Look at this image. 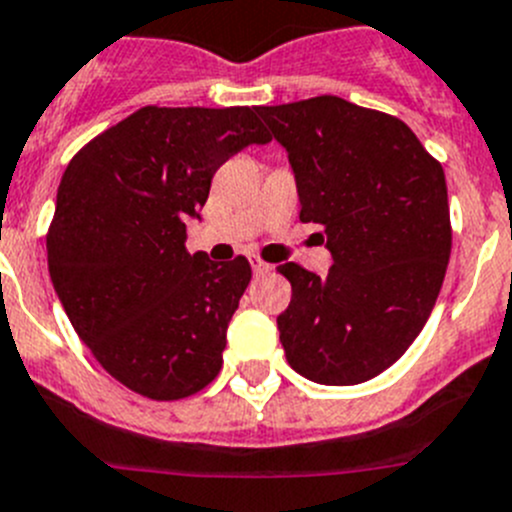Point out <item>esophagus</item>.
<instances>
[{"instance_id": "obj_1", "label": "esophagus", "mask_w": 512, "mask_h": 512, "mask_svg": "<svg viewBox=\"0 0 512 512\" xmlns=\"http://www.w3.org/2000/svg\"><path fill=\"white\" fill-rule=\"evenodd\" d=\"M250 262H252V270H255V275H265V273H270V270H273V267L267 265V262H262L257 255H252Z\"/></svg>"}]
</instances>
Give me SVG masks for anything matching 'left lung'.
<instances>
[{
	"mask_svg": "<svg viewBox=\"0 0 512 512\" xmlns=\"http://www.w3.org/2000/svg\"><path fill=\"white\" fill-rule=\"evenodd\" d=\"M296 173L301 222L324 227L334 265L278 273L293 296L278 316L298 375L359 385L388 370L421 334L451 252L444 168L411 127L339 96L257 107Z\"/></svg>",
	"mask_w": 512,
	"mask_h": 512,
	"instance_id": "obj_1",
	"label": "left lung"
}]
</instances>
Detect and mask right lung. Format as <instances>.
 <instances>
[{
    "mask_svg": "<svg viewBox=\"0 0 512 512\" xmlns=\"http://www.w3.org/2000/svg\"><path fill=\"white\" fill-rule=\"evenodd\" d=\"M270 132L255 107H142L73 155L48 229V270L73 329L124 388L199 393L222 370L247 257L186 250L219 165Z\"/></svg>",
    "mask_w": 512,
    "mask_h": 512,
    "instance_id": "right-lung-1",
    "label": "right lung"
}]
</instances>
